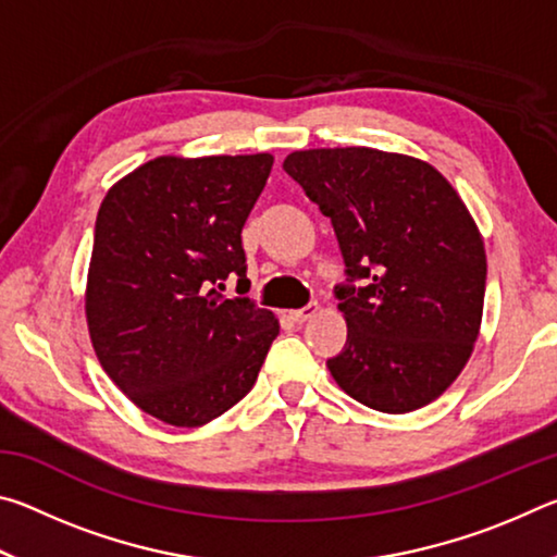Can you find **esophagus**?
<instances>
[{"instance_id":"34e87169","label":"esophagus","mask_w":557,"mask_h":557,"mask_svg":"<svg viewBox=\"0 0 557 557\" xmlns=\"http://www.w3.org/2000/svg\"><path fill=\"white\" fill-rule=\"evenodd\" d=\"M317 312H319V305H317V301H309L307 307H301V309H295V312H289V317H292V322L305 324L307 319H312Z\"/></svg>"}]
</instances>
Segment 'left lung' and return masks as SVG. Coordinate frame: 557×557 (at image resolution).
I'll list each match as a JSON object with an SVG mask.
<instances>
[{
    "label": "left lung",
    "mask_w": 557,
    "mask_h": 557,
    "mask_svg": "<svg viewBox=\"0 0 557 557\" xmlns=\"http://www.w3.org/2000/svg\"><path fill=\"white\" fill-rule=\"evenodd\" d=\"M282 169L332 219L346 282L348 334L329 358L338 388L400 414L440 398L479 336L484 240L435 166L371 147L305 149Z\"/></svg>",
    "instance_id": "8db88e82"
}]
</instances>
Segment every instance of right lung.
Instances as JSON below:
<instances>
[{
  "label": "right lung",
  "instance_id": "obj_1",
  "mask_svg": "<svg viewBox=\"0 0 557 557\" xmlns=\"http://www.w3.org/2000/svg\"><path fill=\"white\" fill-rule=\"evenodd\" d=\"M272 154L157 157L100 203L86 287L92 348L112 383L152 418L201 428L258 381L277 319L248 297L240 231ZM243 295V292H240Z\"/></svg>",
  "mask_w": 557,
  "mask_h": 557
}]
</instances>
